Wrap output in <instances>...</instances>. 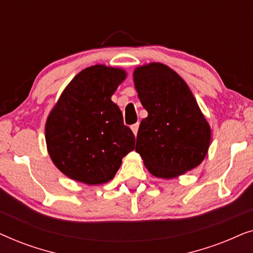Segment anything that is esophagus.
<instances>
[{
    "label": "esophagus",
    "instance_id": "1",
    "mask_svg": "<svg viewBox=\"0 0 253 253\" xmlns=\"http://www.w3.org/2000/svg\"><path fill=\"white\" fill-rule=\"evenodd\" d=\"M138 129H139V123H136V124H133V126H131V130H132L134 136H137Z\"/></svg>",
    "mask_w": 253,
    "mask_h": 253
}]
</instances>
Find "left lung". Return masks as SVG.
Segmentation results:
<instances>
[{
  "mask_svg": "<svg viewBox=\"0 0 253 253\" xmlns=\"http://www.w3.org/2000/svg\"><path fill=\"white\" fill-rule=\"evenodd\" d=\"M133 83L147 117L138 129L136 152L159 178H175L198 167L212 131L188 84L168 65L137 67Z\"/></svg>",
  "mask_w": 253,
  "mask_h": 253,
  "instance_id": "8db88e82",
  "label": "left lung"
}]
</instances>
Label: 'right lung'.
I'll return each instance as SVG.
<instances>
[{
    "label": "right lung",
    "mask_w": 253,
    "mask_h": 253,
    "mask_svg": "<svg viewBox=\"0 0 253 253\" xmlns=\"http://www.w3.org/2000/svg\"><path fill=\"white\" fill-rule=\"evenodd\" d=\"M126 72L95 64L69 83L44 126L48 154L60 171L87 185L109 182L134 150V136L124 126L112 95Z\"/></svg>",
    "instance_id": "1"
}]
</instances>
